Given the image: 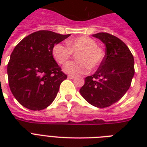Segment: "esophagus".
<instances>
[{
	"label": "esophagus",
	"mask_w": 147,
	"mask_h": 147,
	"mask_svg": "<svg viewBox=\"0 0 147 147\" xmlns=\"http://www.w3.org/2000/svg\"><path fill=\"white\" fill-rule=\"evenodd\" d=\"M68 78L72 79V78H76V76H71V75H69V76H68Z\"/></svg>",
	"instance_id": "1"
}]
</instances>
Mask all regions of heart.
Listing matches in <instances>:
<instances>
[{
    "instance_id": "heart-1",
    "label": "heart",
    "mask_w": 147,
    "mask_h": 147,
    "mask_svg": "<svg viewBox=\"0 0 147 147\" xmlns=\"http://www.w3.org/2000/svg\"><path fill=\"white\" fill-rule=\"evenodd\" d=\"M66 46L57 43L53 47L52 54L54 59L60 65L65 64L76 54V62L67 63L64 71L71 76L86 74L90 69H95L105 59V51L98 47L94 40L88 36H79L66 41Z\"/></svg>"
}]
</instances>
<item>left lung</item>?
<instances>
[{
  "label": "left lung",
  "instance_id": "obj_1",
  "mask_svg": "<svg viewBox=\"0 0 147 147\" xmlns=\"http://www.w3.org/2000/svg\"><path fill=\"white\" fill-rule=\"evenodd\" d=\"M106 47L102 63L96 72L88 76L81 88L82 96L97 107H107L125 94L134 76V59L127 46L107 33L93 35Z\"/></svg>",
  "mask_w": 147,
  "mask_h": 147
}]
</instances>
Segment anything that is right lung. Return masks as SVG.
<instances>
[{"mask_svg":"<svg viewBox=\"0 0 147 147\" xmlns=\"http://www.w3.org/2000/svg\"><path fill=\"white\" fill-rule=\"evenodd\" d=\"M69 36L39 30L15 47L7 64L8 82L13 95L24 107L40 111L53 103L67 76L54 59L52 49Z\"/></svg>","mask_w":147,"mask_h":147,"instance_id":"add662e5","label":"right lung"}]
</instances>
